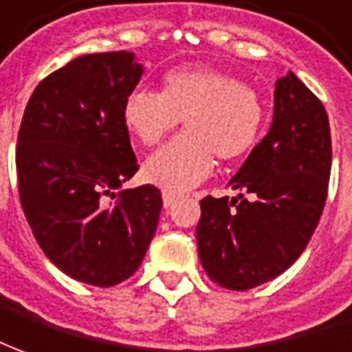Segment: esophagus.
I'll use <instances>...</instances> for the list:
<instances>
[{
	"label": "esophagus",
	"instance_id": "esophagus-1",
	"mask_svg": "<svg viewBox=\"0 0 352 352\" xmlns=\"http://www.w3.org/2000/svg\"><path fill=\"white\" fill-rule=\"evenodd\" d=\"M176 201H178V197L174 195V193H162V205L166 208H170L176 205Z\"/></svg>",
	"mask_w": 352,
	"mask_h": 352
}]
</instances>
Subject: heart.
Masks as SVG:
<instances>
[{
	"label": "heart",
	"instance_id": "b5f03b06",
	"mask_svg": "<svg viewBox=\"0 0 352 352\" xmlns=\"http://www.w3.org/2000/svg\"><path fill=\"white\" fill-rule=\"evenodd\" d=\"M264 109L256 91L210 67L174 69L162 76L161 94L134 89L122 103V122L145 147L184 120L186 134L164 145L144 164L145 180L168 193H184L207 180L220 161H236L261 135Z\"/></svg>",
	"mask_w": 352,
	"mask_h": 352
}]
</instances>
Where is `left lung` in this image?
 Instances as JSON below:
<instances>
[{
	"label": "left lung",
	"instance_id": "1",
	"mask_svg": "<svg viewBox=\"0 0 352 352\" xmlns=\"http://www.w3.org/2000/svg\"><path fill=\"white\" fill-rule=\"evenodd\" d=\"M329 170L328 113L289 70L276 80L268 134L228 182L236 197L201 201L195 236L208 278L247 292L285 272L318 226Z\"/></svg>",
	"mask_w": 352,
	"mask_h": 352
}]
</instances>
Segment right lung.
<instances>
[{"mask_svg":"<svg viewBox=\"0 0 352 352\" xmlns=\"http://www.w3.org/2000/svg\"><path fill=\"white\" fill-rule=\"evenodd\" d=\"M142 74L130 51L72 59L34 89L16 140L19 195L36 241L60 272L98 287L140 268L162 208L149 184L105 201L138 172L122 103Z\"/></svg>","mask_w":352,"mask_h":352,"instance_id":"obj_1","label":"right lung"}]
</instances>
